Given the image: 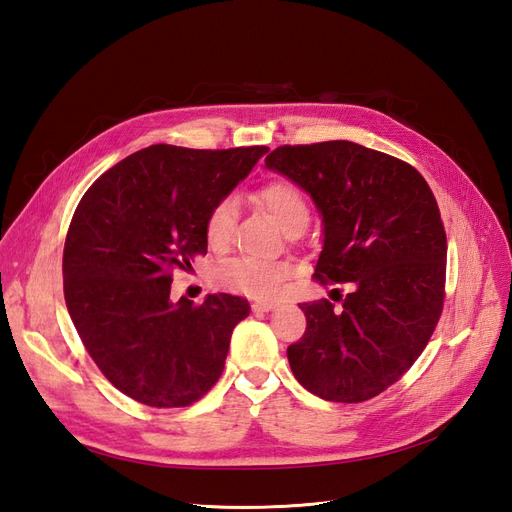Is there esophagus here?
I'll list each match as a JSON object with an SVG mask.
<instances>
[{
	"mask_svg": "<svg viewBox=\"0 0 512 512\" xmlns=\"http://www.w3.org/2000/svg\"><path fill=\"white\" fill-rule=\"evenodd\" d=\"M276 308H278V301H274V299H263V301H255L253 304L255 312H272Z\"/></svg>",
	"mask_w": 512,
	"mask_h": 512,
	"instance_id": "34e87169",
	"label": "esophagus"
}]
</instances>
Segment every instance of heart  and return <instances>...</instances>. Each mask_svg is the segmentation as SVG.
I'll list each match as a JSON object with an SVG mask.
<instances>
[{"label": "heart", "instance_id": "obj_1", "mask_svg": "<svg viewBox=\"0 0 512 512\" xmlns=\"http://www.w3.org/2000/svg\"><path fill=\"white\" fill-rule=\"evenodd\" d=\"M255 202L270 213L272 219L285 234L304 230L310 219V206L301 189L287 181L276 179L263 185L255 194ZM236 225V200L225 198L213 206L206 219V240L211 246H225L232 240ZM291 268L287 263H270L238 257L223 263L215 272L217 287L223 291L240 293L253 299L274 297L282 285V280L289 276Z\"/></svg>", "mask_w": 512, "mask_h": 512}]
</instances>
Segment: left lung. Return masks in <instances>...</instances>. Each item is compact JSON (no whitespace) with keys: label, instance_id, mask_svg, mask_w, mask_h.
Returning <instances> with one entry per match:
<instances>
[{"label":"left lung","instance_id":"8db88e82","mask_svg":"<svg viewBox=\"0 0 512 512\" xmlns=\"http://www.w3.org/2000/svg\"><path fill=\"white\" fill-rule=\"evenodd\" d=\"M266 166L316 206L314 276L352 282L339 312L327 299L299 304L308 327L287 348L291 371L325 401H369L418 361L439 323L447 238L437 200L413 166L352 141L282 145Z\"/></svg>","mask_w":512,"mask_h":512}]
</instances>
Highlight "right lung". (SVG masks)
Listing matches in <instances>:
<instances>
[{
    "label": "right lung",
    "mask_w": 512,
    "mask_h": 512,
    "mask_svg": "<svg viewBox=\"0 0 512 512\" xmlns=\"http://www.w3.org/2000/svg\"><path fill=\"white\" fill-rule=\"evenodd\" d=\"M263 154V145H151L109 168L75 208L63 251L67 310L92 361L130 399L187 407L221 377L249 301H173L170 282L206 255L208 213Z\"/></svg>",
    "instance_id": "right-lung-1"
}]
</instances>
